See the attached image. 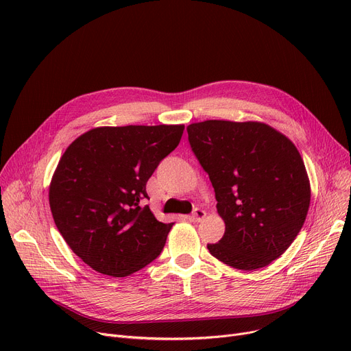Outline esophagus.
I'll return each mask as SVG.
<instances>
[{
	"instance_id": "obj_1",
	"label": "esophagus",
	"mask_w": 351,
	"mask_h": 351,
	"mask_svg": "<svg viewBox=\"0 0 351 351\" xmlns=\"http://www.w3.org/2000/svg\"><path fill=\"white\" fill-rule=\"evenodd\" d=\"M205 216H206V212H205L204 209L196 208V209L193 210V213H191L189 216H186V219H189V220H193V222H199V220L205 219Z\"/></svg>"
}]
</instances>
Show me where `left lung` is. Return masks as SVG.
Instances as JSON below:
<instances>
[{"label": "left lung", "mask_w": 351, "mask_h": 351, "mask_svg": "<svg viewBox=\"0 0 351 351\" xmlns=\"http://www.w3.org/2000/svg\"><path fill=\"white\" fill-rule=\"evenodd\" d=\"M186 129L226 225L223 237L208 245L210 254L241 270L270 265L296 239L310 206L298 147L261 122L205 121Z\"/></svg>", "instance_id": "1"}]
</instances>
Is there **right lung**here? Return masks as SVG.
<instances>
[{"label":"right lung","instance_id":"obj_1","mask_svg":"<svg viewBox=\"0 0 351 351\" xmlns=\"http://www.w3.org/2000/svg\"><path fill=\"white\" fill-rule=\"evenodd\" d=\"M183 125L90 129L73 141L49 186L53 222L72 252L94 270L125 278L160 254L173 223L149 206L146 182L179 145Z\"/></svg>","mask_w":351,"mask_h":351}]
</instances>
